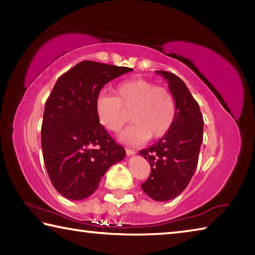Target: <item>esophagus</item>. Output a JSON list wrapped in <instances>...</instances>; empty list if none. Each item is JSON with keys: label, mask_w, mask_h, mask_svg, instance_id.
I'll use <instances>...</instances> for the list:
<instances>
[{"label": "esophagus", "mask_w": 255, "mask_h": 255, "mask_svg": "<svg viewBox=\"0 0 255 255\" xmlns=\"http://www.w3.org/2000/svg\"><path fill=\"white\" fill-rule=\"evenodd\" d=\"M126 154L128 155V156H130V155H135L136 150L131 149V148H126Z\"/></svg>", "instance_id": "1"}]
</instances>
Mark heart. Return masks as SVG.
Listing matches in <instances>:
<instances>
[{
	"label": "heart",
	"mask_w": 255,
	"mask_h": 255,
	"mask_svg": "<svg viewBox=\"0 0 255 255\" xmlns=\"http://www.w3.org/2000/svg\"><path fill=\"white\" fill-rule=\"evenodd\" d=\"M116 94H99L96 112L102 126L112 132L125 126L130 114L133 124L119 136L124 143L140 144L170 131L176 115L175 99L170 90L144 79H130L116 86Z\"/></svg>",
	"instance_id": "obj_1"
}]
</instances>
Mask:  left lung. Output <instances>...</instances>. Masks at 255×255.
Wrapping results in <instances>:
<instances>
[{
	"instance_id": "left-lung-1",
	"label": "left lung",
	"mask_w": 255,
	"mask_h": 255,
	"mask_svg": "<svg viewBox=\"0 0 255 255\" xmlns=\"http://www.w3.org/2000/svg\"><path fill=\"white\" fill-rule=\"evenodd\" d=\"M169 83L176 103L175 120L157 143L139 150L150 164V175L141 189L152 199L167 201L187 188L195 173L204 137V118L199 105L184 82L166 71H156Z\"/></svg>"
}]
</instances>
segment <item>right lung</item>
<instances>
[{"instance_id":"obj_1","label":"right lung","mask_w":255,"mask_h":255,"mask_svg":"<svg viewBox=\"0 0 255 255\" xmlns=\"http://www.w3.org/2000/svg\"><path fill=\"white\" fill-rule=\"evenodd\" d=\"M131 71L83 60L59 77L47 99L42 156L54 188L66 199L91 196L108 169L126 156L99 122L96 100L108 82Z\"/></svg>"}]
</instances>
